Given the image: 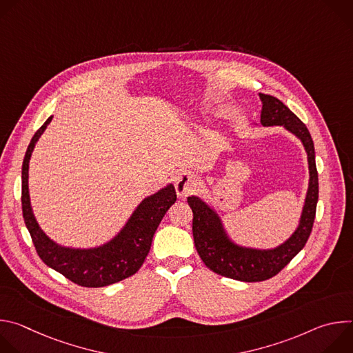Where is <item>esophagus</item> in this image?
Returning <instances> with one entry per match:
<instances>
[{
    "mask_svg": "<svg viewBox=\"0 0 353 353\" xmlns=\"http://www.w3.org/2000/svg\"><path fill=\"white\" fill-rule=\"evenodd\" d=\"M196 185H198V177L191 172L179 173L174 181L176 192H177V196L180 198H184L188 194H191L196 188Z\"/></svg>",
    "mask_w": 353,
    "mask_h": 353,
    "instance_id": "esophagus-1",
    "label": "esophagus"
}]
</instances>
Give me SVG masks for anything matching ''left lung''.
<instances>
[{
    "label": "left lung",
    "instance_id": "left-lung-1",
    "mask_svg": "<svg viewBox=\"0 0 353 353\" xmlns=\"http://www.w3.org/2000/svg\"><path fill=\"white\" fill-rule=\"evenodd\" d=\"M261 99L260 123L263 127L281 125L294 135L307 154L309 185L299 223L293 233L272 248L243 245L229 234L219 212L198 195L187 198L192 210V236L198 256L214 272L243 282H260L272 278L305 247L313 228L319 201V174L314 143L307 127L279 99L259 93ZM254 125H259L257 123Z\"/></svg>",
    "mask_w": 353,
    "mask_h": 353
}]
</instances>
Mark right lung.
I'll return each instance as SVG.
<instances>
[{
    "label": "right lung",
    "instance_id": "obj_1",
    "mask_svg": "<svg viewBox=\"0 0 353 353\" xmlns=\"http://www.w3.org/2000/svg\"><path fill=\"white\" fill-rule=\"evenodd\" d=\"M52 120L53 116L33 135L22 165V212L37 254L46 265L81 286L102 288L120 282L134 275L143 264L162 218L176 203L174 185L169 183L145 196L124 226L102 244L71 247L56 243L40 228L29 194V162L37 141Z\"/></svg>",
    "mask_w": 353,
    "mask_h": 353
}]
</instances>
